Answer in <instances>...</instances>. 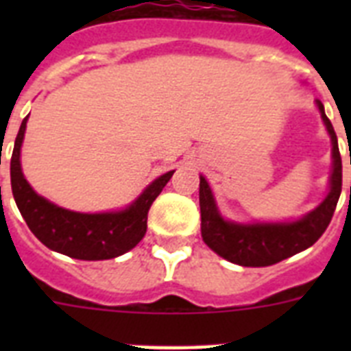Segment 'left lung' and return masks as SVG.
Listing matches in <instances>:
<instances>
[{
	"mask_svg": "<svg viewBox=\"0 0 351 351\" xmlns=\"http://www.w3.org/2000/svg\"><path fill=\"white\" fill-rule=\"evenodd\" d=\"M322 121L332 138L333 169L330 176V193L313 211L295 222L280 224H237L220 217L213 193L204 176H200V217L202 239L211 250L226 261L245 267L273 266L277 262L308 250L326 231L332 222L343 189V162L339 153L337 134L328 120L324 106L317 100Z\"/></svg>",
	"mask_w": 351,
	"mask_h": 351,
	"instance_id": "8db88e82",
	"label": "left lung"
}]
</instances>
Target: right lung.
<instances>
[{
    "label": "right lung",
    "mask_w": 351,
    "mask_h": 351,
    "mask_svg": "<svg viewBox=\"0 0 351 351\" xmlns=\"http://www.w3.org/2000/svg\"><path fill=\"white\" fill-rule=\"evenodd\" d=\"M27 118L21 121L14 142L10 158V184L19 213L29 226V230L36 234V239L49 250L78 261H107L132 250L147 231V213L151 204L162 193L175 171L158 176L123 211L89 215L58 208L40 195H36L21 173L19 153Z\"/></svg>",
    "instance_id": "1"
}]
</instances>
